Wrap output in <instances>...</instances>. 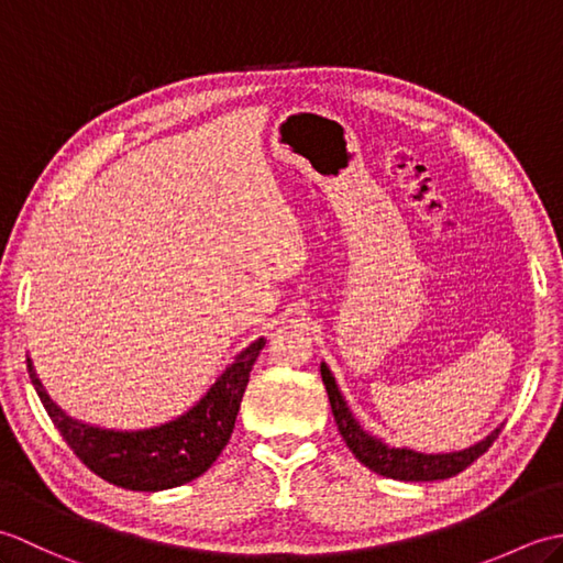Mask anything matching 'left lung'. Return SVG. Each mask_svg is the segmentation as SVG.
<instances>
[{
	"mask_svg": "<svg viewBox=\"0 0 563 563\" xmlns=\"http://www.w3.org/2000/svg\"><path fill=\"white\" fill-rule=\"evenodd\" d=\"M321 379H324V387L331 401L333 418H336V426L345 440V445L351 448L355 460L365 464L367 470H373L382 476H389V479L399 482H435V479H450V476L464 472L466 466L476 462L482 454L494 445L498 438L500 428H496L486 440L476 442L474 448L462 450V452H450V454H423L404 448H387L385 442L369 438L365 430L355 423L353 413L345 406L341 391L333 382L329 367L321 363Z\"/></svg>",
	"mask_w": 563,
	"mask_h": 563,
	"instance_id": "1",
	"label": "left lung"
}]
</instances>
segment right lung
Returning <instances> with one entry per match:
<instances>
[{
  "mask_svg": "<svg viewBox=\"0 0 563 563\" xmlns=\"http://www.w3.org/2000/svg\"><path fill=\"white\" fill-rule=\"evenodd\" d=\"M263 343L266 341L258 339L239 353L236 361L188 413L172 423L135 430V433H115V430L71 421L47 397L31 361H26V367L53 426L93 474L130 492H164L194 482L220 457L232 438L249 373Z\"/></svg>",
  "mask_w": 563,
  "mask_h": 563,
  "instance_id": "obj_1",
  "label": "right lung"
}]
</instances>
